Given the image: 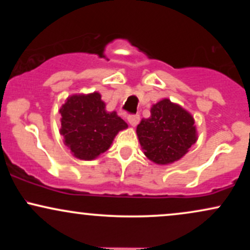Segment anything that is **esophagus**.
Listing matches in <instances>:
<instances>
[{"label": "esophagus", "instance_id": "1", "mask_svg": "<svg viewBox=\"0 0 250 250\" xmlns=\"http://www.w3.org/2000/svg\"><path fill=\"white\" fill-rule=\"evenodd\" d=\"M140 121V115H129L128 116V122L130 123V125H133V127H135V125H137Z\"/></svg>", "mask_w": 250, "mask_h": 250}]
</instances>
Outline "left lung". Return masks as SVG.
<instances>
[{
	"mask_svg": "<svg viewBox=\"0 0 250 250\" xmlns=\"http://www.w3.org/2000/svg\"><path fill=\"white\" fill-rule=\"evenodd\" d=\"M150 114L136 129L145 155L157 165L180 160L197 140L193 116L168 99L154 104Z\"/></svg>",
	"mask_w": 250,
	"mask_h": 250,
	"instance_id": "8db88e82",
	"label": "left lung"
}]
</instances>
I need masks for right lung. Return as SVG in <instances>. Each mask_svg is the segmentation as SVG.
I'll list each match as a JSON object with an SVG mask.
<instances>
[{"label":"right lung","mask_w":250,"mask_h":250,"mask_svg":"<svg viewBox=\"0 0 250 250\" xmlns=\"http://www.w3.org/2000/svg\"><path fill=\"white\" fill-rule=\"evenodd\" d=\"M60 113L65 146L80 160H93L104 153L116 134L128 127L116 111L105 110L99 93L68 97Z\"/></svg>","instance_id":"obj_1"}]
</instances>
